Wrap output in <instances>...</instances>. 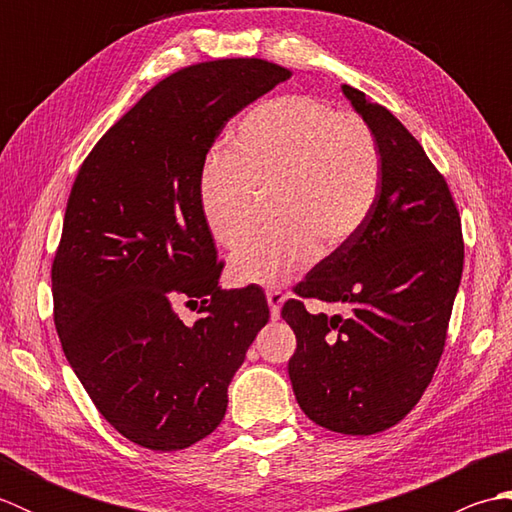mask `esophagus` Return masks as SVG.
<instances>
[{"instance_id":"1","label":"esophagus","mask_w":512,"mask_h":512,"mask_svg":"<svg viewBox=\"0 0 512 512\" xmlns=\"http://www.w3.org/2000/svg\"><path fill=\"white\" fill-rule=\"evenodd\" d=\"M266 299H268V306H270V317L273 321L279 319V312H281V303H284V292L281 290H266Z\"/></svg>"}]
</instances>
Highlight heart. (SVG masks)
<instances>
[{
  "label": "heart",
  "instance_id": "heart-1",
  "mask_svg": "<svg viewBox=\"0 0 512 512\" xmlns=\"http://www.w3.org/2000/svg\"><path fill=\"white\" fill-rule=\"evenodd\" d=\"M380 151L361 116L312 96L259 103L235 125L228 154L213 156L198 182L204 224L235 246L255 220L257 193L270 191L275 222L231 255L237 284H284L319 253L361 231L380 191Z\"/></svg>",
  "mask_w": 512,
  "mask_h": 512
}]
</instances>
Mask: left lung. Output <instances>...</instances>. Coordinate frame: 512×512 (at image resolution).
<instances>
[{
    "label": "left lung",
    "instance_id": "1",
    "mask_svg": "<svg viewBox=\"0 0 512 512\" xmlns=\"http://www.w3.org/2000/svg\"><path fill=\"white\" fill-rule=\"evenodd\" d=\"M380 151L378 200L350 242L295 286L301 298L351 306L347 318L310 315L288 299L297 336L288 363L299 407L319 427L372 436L394 427L429 387L447 341L464 242L449 184L387 107L343 85Z\"/></svg>",
    "mask_w": 512,
    "mask_h": 512
}]
</instances>
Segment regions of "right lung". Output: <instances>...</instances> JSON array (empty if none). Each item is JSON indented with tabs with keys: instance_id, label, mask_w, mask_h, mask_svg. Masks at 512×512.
<instances>
[{
	"instance_id": "right-lung-1",
	"label": "right lung",
	"mask_w": 512,
	"mask_h": 512,
	"mask_svg": "<svg viewBox=\"0 0 512 512\" xmlns=\"http://www.w3.org/2000/svg\"><path fill=\"white\" fill-rule=\"evenodd\" d=\"M290 79L264 59L189 65L107 129L76 173L52 262L63 354L112 427L178 451L222 422L228 385L268 323L259 286L222 290L198 182L228 118ZM201 299L184 324L178 300Z\"/></svg>"
}]
</instances>
